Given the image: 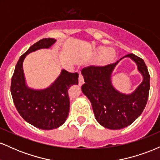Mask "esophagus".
Wrapping results in <instances>:
<instances>
[{"label": "esophagus", "instance_id": "esophagus-1", "mask_svg": "<svg viewBox=\"0 0 160 160\" xmlns=\"http://www.w3.org/2000/svg\"><path fill=\"white\" fill-rule=\"evenodd\" d=\"M78 81H79V85H80V86H82V84L84 83V79H83V76H82L81 73H80V74H79Z\"/></svg>", "mask_w": 160, "mask_h": 160}]
</instances>
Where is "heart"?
Returning <instances> with one entry per match:
<instances>
[{"label":"heart","instance_id":"1","mask_svg":"<svg viewBox=\"0 0 160 160\" xmlns=\"http://www.w3.org/2000/svg\"><path fill=\"white\" fill-rule=\"evenodd\" d=\"M98 51L101 52V57H100V62L102 64H109L113 61L115 56H116V52L111 48L104 49V47H99L98 49Z\"/></svg>","mask_w":160,"mask_h":160}]
</instances>
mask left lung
<instances>
[{
	"label": "left lung",
	"mask_w": 160,
	"mask_h": 160,
	"mask_svg": "<svg viewBox=\"0 0 160 160\" xmlns=\"http://www.w3.org/2000/svg\"><path fill=\"white\" fill-rule=\"evenodd\" d=\"M124 57H129L137 64L144 78L131 95L119 92L111 84V73L119 61L82 70L85 81L82 92L90 101L97 121L110 129H120L132 123L144 111L149 96L150 77L144 60L132 53Z\"/></svg>",
	"instance_id": "obj_1"
}]
</instances>
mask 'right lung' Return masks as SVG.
Masks as SVG:
<instances>
[{"mask_svg": "<svg viewBox=\"0 0 160 160\" xmlns=\"http://www.w3.org/2000/svg\"><path fill=\"white\" fill-rule=\"evenodd\" d=\"M55 42L54 38H43L33 44L20 56L11 80V94L19 114L30 124L45 130L56 128L65 122L69 113L68 89L78 84L79 74L62 70L49 88L34 90L25 85L22 63L28 53L49 48Z\"/></svg>", "mask_w": 160, "mask_h": 160, "instance_id": "obj_1", "label": "right lung"}]
</instances>
